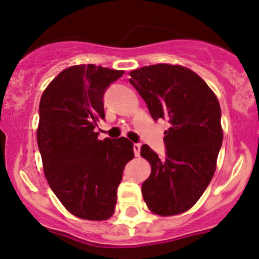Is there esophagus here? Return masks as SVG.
Returning a JSON list of instances; mask_svg holds the SVG:
<instances>
[{"instance_id":"34e87169","label":"esophagus","mask_w":259,"mask_h":259,"mask_svg":"<svg viewBox=\"0 0 259 259\" xmlns=\"http://www.w3.org/2000/svg\"><path fill=\"white\" fill-rule=\"evenodd\" d=\"M133 151H135L136 156H139V155H141V144H139V143L133 144Z\"/></svg>"}]
</instances>
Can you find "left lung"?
Masks as SVG:
<instances>
[{
  "instance_id": "obj_1",
  "label": "left lung",
  "mask_w": 259,
  "mask_h": 259,
  "mask_svg": "<svg viewBox=\"0 0 259 259\" xmlns=\"http://www.w3.org/2000/svg\"><path fill=\"white\" fill-rule=\"evenodd\" d=\"M130 83L147 103L155 121L166 118V157L147 144L141 155L151 173L142 185L148 208L161 217L193 207L213 177L223 141L221 105L213 91L193 70L155 64L130 72Z\"/></svg>"
}]
</instances>
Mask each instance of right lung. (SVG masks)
Instances as JSON below:
<instances>
[{"label":"right lung","mask_w":259,"mask_h":259,"mask_svg":"<svg viewBox=\"0 0 259 259\" xmlns=\"http://www.w3.org/2000/svg\"><path fill=\"white\" fill-rule=\"evenodd\" d=\"M123 72L94 64L69 66L39 100L37 145L46 179L64 207L82 220L114 214L123 168L135 157L127 138L99 141L94 132L105 117V90Z\"/></svg>","instance_id":"right-lung-1"}]
</instances>
